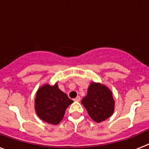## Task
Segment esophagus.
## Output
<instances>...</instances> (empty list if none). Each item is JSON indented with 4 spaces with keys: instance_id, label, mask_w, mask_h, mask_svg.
<instances>
[{
    "instance_id": "34e87169",
    "label": "esophagus",
    "mask_w": 149,
    "mask_h": 149,
    "mask_svg": "<svg viewBox=\"0 0 149 149\" xmlns=\"http://www.w3.org/2000/svg\"><path fill=\"white\" fill-rule=\"evenodd\" d=\"M80 99H81V98H80V97H79V96H78V97H77L75 98L74 99V100L75 101H80Z\"/></svg>"
}]
</instances>
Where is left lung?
I'll use <instances>...</instances> for the list:
<instances>
[{
	"mask_svg": "<svg viewBox=\"0 0 149 149\" xmlns=\"http://www.w3.org/2000/svg\"><path fill=\"white\" fill-rule=\"evenodd\" d=\"M82 104L95 122L100 123L110 118L114 111V100L111 90L100 83H91L87 94Z\"/></svg>",
	"mask_w": 149,
	"mask_h": 149,
	"instance_id": "obj_1",
	"label": "left lung"
}]
</instances>
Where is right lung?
<instances>
[{"mask_svg": "<svg viewBox=\"0 0 149 149\" xmlns=\"http://www.w3.org/2000/svg\"><path fill=\"white\" fill-rule=\"evenodd\" d=\"M73 100L54 86L44 84L39 87L35 99V109L37 115L45 122L56 125L63 120L65 111Z\"/></svg>", "mask_w": 149, "mask_h": 149, "instance_id": "add662e5", "label": "right lung"}]
</instances>
